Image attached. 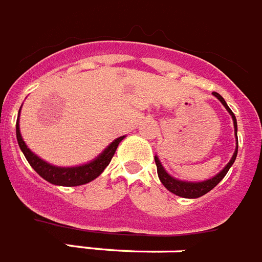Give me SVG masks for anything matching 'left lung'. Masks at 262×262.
I'll list each match as a JSON object with an SVG mask.
<instances>
[{"instance_id":"1","label":"left lung","mask_w":262,"mask_h":262,"mask_svg":"<svg viewBox=\"0 0 262 262\" xmlns=\"http://www.w3.org/2000/svg\"><path fill=\"white\" fill-rule=\"evenodd\" d=\"M213 97L217 98L221 102V104L225 107L229 115L232 116V120H233V127H234V136H236V149H234L233 156L231 158V160L228 162V164L225 165L224 168L219 172L217 175H214L213 178L207 179V180H203V182H187V180H180V179H176L173 176H171L168 172L165 171V168L163 167V164L159 160L158 155H155V163L156 167H158V176L160 179L162 184L164 185L165 188L168 189L169 192H172L173 195L180 196V198L185 199H198L200 196L205 195L208 192L213 189L219 183L224 179V176L227 175V172L229 171L232 165H233L234 160H236V156H237V148H238V140H237V120H236V116L232 113V110L228 107L227 102L224 100V98L221 97L219 93H212Z\"/></svg>"}]
</instances>
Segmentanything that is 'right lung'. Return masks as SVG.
Instances as JSON below:
<instances>
[{"label":"right lung","instance_id":"1","mask_svg":"<svg viewBox=\"0 0 262 262\" xmlns=\"http://www.w3.org/2000/svg\"><path fill=\"white\" fill-rule=\"evenodd\" d=\"M19 114H21V108L18 111V118H17V124H15L17 142H18L19 148L24 152L25 158L29 162V164L33 167V169L37 172L38 175L43 178L46 182L51 183V184L54 185L77 187V185H83L93 182L94 179H97L104 171L107 165L110 164L116 148L119 146V143L126 138L124 135L116 138L114 142L110 143L108 146L97 158L93 159L91 162H87L80 165H74V167H58V165L50 164L46 160L41 159L37 154L33 152L26 146V143L22 139L21 129H19Z\"/></svg>","mask_w":262,"mask_h":262}]
</instances>
